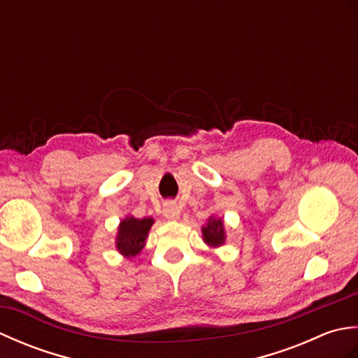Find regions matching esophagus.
<instances>
[{
  "label": "esophagus",
  "instance_id": "obj_1",
  "mask_svg": "<svg viewBox=\"0 0 358 358\" xmlns=\"http://www.w3.org/2000/svg\"><path fill=\"white\" fill-rule=\"evenodd\" d=\"M163 215H164L167 220H178V217H180V208H178L175 203L167 201V203H164Z\"/></svg>",
  "mask_w": 358,
  "mask_h": 358
}]
</instances>
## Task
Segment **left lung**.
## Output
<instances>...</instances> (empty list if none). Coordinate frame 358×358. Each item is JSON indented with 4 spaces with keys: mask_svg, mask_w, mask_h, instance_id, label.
Segmentation results:
<instances>
[{
    "mask_svg": "<svg viewBox=\"0 0 358 358\" xmlns=\"http://www.w3.org/2000/svg\"><path fill=\"white\" fill-rule=\"evenodd\" d=\"M203 240L206 241V245L217 248L222 246L224 240H226V234H224V224L222 218H214L210 217L208 220L206 226H203Z\"/></svg>",
    "mask_w": 358,
    "mask_h": 358,
    "instance_id": "left-lung-1",
    "label": "left lung"
}]
</instances>
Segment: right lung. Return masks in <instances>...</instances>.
<instances>
[{
    "instance_id": "right-lung-1",
    "label": "right lung",
    "mask_w": 358,
    "mask_h": 358,
    "mask_svg": "<svg viewBox=\"0 0 358 358\" xmlns=\"http://www.w3.org/2000/svg\"><path fill=\"white\" fill-rule=\"evenodd\" d=\"M154 224L152 218H135L126 217L121 220L117 234V249L121 255L127 258L138 255L146 245L148 232Z\"/></svg>"
}]
</instances>
